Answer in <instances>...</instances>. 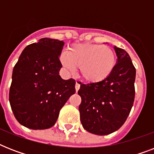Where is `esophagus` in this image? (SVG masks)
<instances>
[{
    "label": "esophagus",
    "instance_id": "34e87169",
    "mask_svg": "<svg viewBox=\"0 0 154 154\" xmlns=\"http://www.w3.org/2000/svg\"><path fill=\"white\" fill-rule=\"evenodd\" d=\"M75 89H76V91H78L80 89V84L78 83V82H76V85H75Z\"/></svg>",
    "mask_w": 154,
    "mask_h": 154
}]
</instances>
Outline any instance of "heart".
<instances>
[{
    "instance_id": "heart-1",
    "label": "heart",
    "mask_w": 154,
    "mask_h": 154,
    "mask_svg": "<svg viewBox=\"0 0 154 154\" xmlns=\"http://www.w3.org/2000/svg\"><path fill=\"white\" fill-rule=\"evenodd\" d=\"M60 64L69 73L79 67L81 77L89 83H98L109 77L116 66V55L110 47L98 44H77L60 56Z\"/></svg>"
}]
</instances>
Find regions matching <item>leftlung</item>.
<instances>
[{"instance_id":"obj_1","label":"left lung","mask_w":154,"mask_h":154,"mask_svg":"<svg viewBox=\"0 0 154 154\" xmlns=\"http://www.w3.org/2000/svg\"><path fill=\"white\" fill-rule=\"evenodd\" d=\"M116 66L107 79L81 84L78 94L80 119L84 129L96 135L119 129L126 121L134 101L136 69L125 50L114 45Z\"/></svg>"}]
</instances>
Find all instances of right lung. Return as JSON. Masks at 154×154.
<instances>
[{
	"label": "right lung",
	"mask_w": 154,
	"mask_h": 154,
	"mask_svg": "<svg viewBox=\"0 0 154 154\" xmlns=\"http://www.w3.org/2000/svg\"><path fill=\"white\" fill-rule=\"evenodd\" d=\"M65 42L44 37L24 49L13 70L9 102L16 119L29 129L54 125L60 109L75 94L73 79L59 75Z\"/></svg>",
	"instance_id": "add662e5"
}]
</instances>
